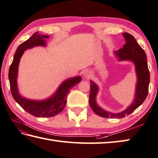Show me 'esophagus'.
Listing matches in <instances>:
<instances>
[{
	"mask_svg": "<svg viewBox=\"0 0 158 158\" xmlns=\"http://www.w3.org/2000/svg\"><path fill=\"white\" fill-rule=\"evenodd\" d=\"M90 75H91V73L89 70L85 71L84 73V74H83V76H84V78H85V79L89 78V77H90Z\"/></svg>",
	"mask_w": 158,
	"mask_h": 158,
	"instance_id": "1",
	"label": "esophagus"
}]
</instances>
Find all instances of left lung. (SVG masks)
I'll list each match as a JSON object with an SVG mask.
<instances>
[{
  "mask_svg": "<svg viewBox=\"0 0 158 158\" xmlns=\"http://www.w3.org/2000/svg\"><path fill=\"white\" fill-rule=\"evenodd\" d=\"M122 35L125 39L126 44L121 49L114 52V54L119 61H131L135 66L137 75L135 93L133 102L126 110L118 113H112L102 108L97 104L96 97L99 92V87L94 81H90L89 104L94 113L105 118H123L130 114L144 102L148 92L150 73L148 68L147 54L137 44L134 36L127 32L123 33Z\"/></svg>",
  "mask_w": 158,
  "mask_h": 158,
  "instance_id": "8db88e82",
  "label": "left lung"
}]
</instances>
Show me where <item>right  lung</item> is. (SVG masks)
<instances>
[{"instance_id": "add662e5", "label": "right lung", "mask_w": 158, "mask_h": 158, "mask_svg": "<svg viewBox=\"0 0 158 158\" xmlns=\"http://www.w3.org/2000/svg\"><path fill=\"white\" fill-rule=\"evenodd\" d=\"M49 36L39 34L38 31L34 33L29 39L19 45L14 56L12 64L9 70V81L11 94L15 101L32 115L38 117H54L64 110L67 102L66 96L72 87L81 81V77L77 76L63 81L56 91L51 97L44 100H32L25 98L20 94L17 84L19 65L25 50L36 46H45V39Z\"/></svg>"}]
</instances>
